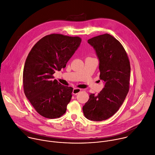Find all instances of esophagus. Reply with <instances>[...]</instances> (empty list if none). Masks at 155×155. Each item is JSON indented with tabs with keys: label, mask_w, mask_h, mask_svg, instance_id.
<instances>
[{
	"label": "esophagus",
	"mask_w": 155,
	"mask_h": 155,
	"mask_svg": "<svg viewBox=\"0 0 155 155\" xmlns=\"http://www.w3.org/2000/svg\"><path fill=\"white\" fill-rule=\"evenodd\" d=\"M81 91V89L80 88H75L73 90V95H77L78 94H79V93Z\"/></svg>",
	"instance_id": "34e87169"
}]
</instances>
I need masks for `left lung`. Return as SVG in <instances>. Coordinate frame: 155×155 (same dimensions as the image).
I'll use <instances>...</instances> for the list:
<instances>
[{
	"mask_svg": "<svg viewBox=\"0 0 155 155\" xmlns=\"http://www.w3.org/2000/svg\"><path fill=\"white\" fill-rule=\"evenodd\" d=\"M87 42L96 52L100 78L104 87L97 95H90L82 110L87 119L98 121L112 117L124 102L129 91L131 67L124 48L112 35H101Z\"/></svg>",
	"mask_w": 155,
	"mask_h": 155,
	"instance_id": "left-lung-1",
	"label": "left lung"
}]
</instances>
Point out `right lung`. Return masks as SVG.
<instances>
[{
  "mask_svg": "<svg viewBox=\"0 0 155 155\" xmlns=\"http://www.w3.org/2000/svg\"><path fill=\"white\" fill-rule=\"evenodd\" d=\"M81 43L78 37L51 34L40 40L28 53L23 70L24 94L43 117L56 118L66 112L73 88L53 80L52 75L66 67Z\"/></svg>",
  "mask_w": 155,
  "mask_h": 155,
  "instance_id": "right-lung-1",
  "label": "right lung"
}]
</instances>
